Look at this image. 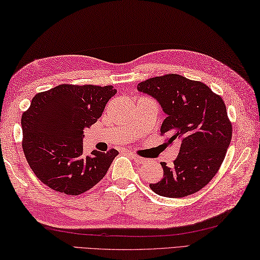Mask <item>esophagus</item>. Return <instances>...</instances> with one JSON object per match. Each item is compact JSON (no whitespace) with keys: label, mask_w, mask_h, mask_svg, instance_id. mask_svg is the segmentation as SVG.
Segmentation results:
<instances>
[{"label":"esophagus","mask_w":260,"mask_h":260,"mask_svg":"<svg viewBox=\"0 0 260 260\" xmlns=\"http://www.w3.org/2000/svg\"><path fill=\"white\" fill-rule=\"evenodd\" d=\"M129 155H130V157H131L132 159H134V161H136V162H138V164L146 162V159H145V158L139 157V155H137V154H135V153H129Z\"/></svg>","instance_id":"34e87169"}]
</instances>
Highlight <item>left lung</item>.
<instances>
[{"instance_id":"left-lung-1","label":"left lung","mask_w":260,"mask_h":260,"mask_svg":"<svg viewBox=\"0 0 260 260\" xmlns=\"http://www.w3.org/2000/svg\"><path fill=\"white\" fill-rule=\"evenodd\" d=\"M137 88L154 98L167 114L160 129L168 137L166 142H181L174 167L161 162L164 178L150 188L168 198L199 191L218 172L232 141L233 126L221 96L179 74L148 79Z\"/></svg>"}]
</instances>
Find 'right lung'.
Here are the masks:
<instances>
[{"instance_id":"obj_1","label":"right lung","mask_w":260,"mask_h":260,"mask_svg":"<svg viewBox=\"0 0 260 260\" xmlns=\"http://www.w3.org/2000/svg\"><path fill=\"white\" fill-rule=\"evenodd\" d=\"M117 93L112 85L60 84L40 92L23 112V152L45 186L64 194L88 191L106 176L115 149L83 152V130L96 122Z\"/></svg>"}]
</instances>
